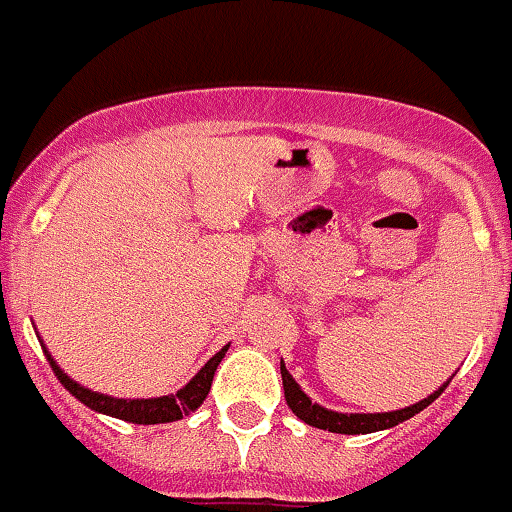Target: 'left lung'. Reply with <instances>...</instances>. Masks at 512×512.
Returning a JSON list of instances; mask_svg holds the SVG:
<instances>
[{
    "label": "left lung",
    "instance_id": "8db88e82",
    "mask_svg": "<svg viewBox=\"0 0 512 512\" xmlns=\"http://www.w3.org/2000/svg\"><path fill=\"white\" fill-rule=\"evenodd\" d=\"M282 372V388H285V402L296 418L304 420L306 425H314V428H322V431H333V433H372V431H383V428H394V425L410 420L412 415H418L420 410H425L433 399H439V394L444 388H439L436 394H431L423 402L412 404V407H404V410L396 412H378V415H341V412L325 410L320 404H314L309 396L298 388V383L293 380L285 365L280 362Z\"/></svg>",
    "mask_w": 512,
    "mask_h": 512
}]
</instances>
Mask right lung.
Here are the masks:
<instances>
[{"label":"right lung","mask_w":512,"mask_h":512,"mask_svg":"<svg viewBox=\"0 0 512 512\" xmlns=\"http://www.w3.org/2000/svg\"><path fill=\"white\" fill-rule=\"evenodd\" d=\"M47 354V351H44ZM227 354V346H224L216 357H211L206 362V367L195 375V378L187 383L182 391L171 396H158V399H113V396L105 394H94L89 388L73 383L68 375H65L60 367L55 365V359L47 354V362L55 370L57 380L63 383L68 391H71L81 404H87L89 410L102 412V415H110V418L126 420V423H137V425H155V423H171V420H182L185 415L195 412L203 404V399L211 391V380H214V372L219 367V362Z\"/></svg>","instance_id":"right-lung-1"}]
</instances>
